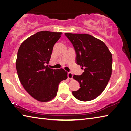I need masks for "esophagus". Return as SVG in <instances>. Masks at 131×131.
Here are the masks:
<instances>
[{"instance_id": "1", "label": "esophagus", "mask_w": 131, "mask_h": 131, "mask_svg": "<svg viewBox=\"0 0 131 131\" xmlns=\"http://www.w3.org/2000/svg\"><path fill=\"white\" fill-rule=\"evenodd\" d=\"M68 78L70 79H73V74L71 73H70V72H69V73H68Z\"/></svg>"}]
</instances>
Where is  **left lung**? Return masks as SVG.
<instances>
[{"label": "left lung", "instance_id": "1", "mask_svg": "<svg viewBox=\"0 0 131 131\" xmlns=\"http://www.w3.org/2000/svg\"><path fill=\"white\" fill-rule=\"evenodd\" d=\"M76 53V63L83 68L81 75H74L80 88L73 96L82 101L92 100L104 91L112 70V55L106 44L90 34L65 33Z\"/></svg>", "mask_w": 131, "mask_h": 131}]
</instances>
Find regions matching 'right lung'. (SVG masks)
<instances>
[{
  "label": "right lung",
  "mask_w": 131,
  "mask_h": 131,
  "mask_svg": "<svg viewBox=\"0 0 131 131\" xmlns=\"http://www.w3.org/2000/svg\"><path fill=\"white\" fill-rule=\"evenodd\" d=\"M61 34L48 31L37 32L26 39L18 49L16 66L19 79L27 92L39 101L54 99L58 84L68 78L67 72L63 69L45 66Z\"/></svg>",
  "instance_id": "obj_1"
}]
</instances>
